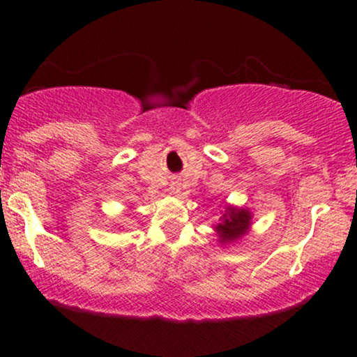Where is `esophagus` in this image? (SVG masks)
<instances>
[{"label": "esophagus", "mask_w": 357, "mask_h": 357, "mask_svg": "<svg viewBox=\"0 0 357 357\" xmlns=\"http://www.w3.org/2000/svg\"><path fill=\"white\" fill-rule=\"evenodd\" d=\"M173 191L176 192V191H178V188H173Z\"/></svg>", "instance_id": "esophagus-1"}]
</instances>
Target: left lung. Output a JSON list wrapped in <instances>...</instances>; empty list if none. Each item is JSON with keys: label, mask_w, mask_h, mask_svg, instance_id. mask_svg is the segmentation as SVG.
Returning <instances> with one entry per match:
<instances>
[{"label": "left lung", "mask_w": 357, "mask_h": 357, "mask_svg": "<svg viewBox=\"0 0 357 357\" xmlns=\"http://www.w3.org/2000/svg\"><path fill=\"white\" fill-rule=\"evenodd\" d=\"M250 221H252V213L243 208L227 206V211L221 216V221L215 227L220 236V243H231L238 240L248 231Z\"/></svg>", "instance_id": "obj_1"}]
</instances>
